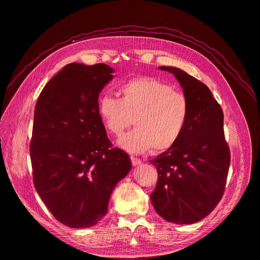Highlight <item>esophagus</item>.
<instances>
[{
  "label": "esophagus",
  "instance_id": "34e87169",
  "mask_svg": "<svg viewBox=\"0 0 260 260\" xmlns=\"http://www.w3.org/2000/svg\"><path fill=\"white\" fill-rule=\"evenodd\" d=\"M131 161H132V165L134 166V167H137V166H140L141 163H142V161L139 159V158H137V157H131Z\"/></svg>",
  "mask_w": 260,
  "mask_h": 260
}]
</instances>
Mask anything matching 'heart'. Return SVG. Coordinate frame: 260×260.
<instances>
[{
    "label": "heart",
    "mask_w": 260,
    "mask_h": 260,
    "mask_svg": "<svg viewBox=\"0 0 260 260\" xmlns=\"http://www.w3.org/2000/svg\"><path fill=\"white\" fill-rule=\"evenodd\" d=\"M121 98L101 94L97 109L106 131L120 136L133 123L136 128L119 140L131 153L152 148L165 152L180 140L189 118V102L181 92L153 77L134 78L119 89Z\"/></svg>",
    "instance_id": "obj_1"
}]
</instances>
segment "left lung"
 Returning a JSON list of instances; mask_svg holds the SVG:
<instances>
[{
	"instance_id": "1",
	"label": "left lung",
	"mask_w": 260,
	"mask_h": 260,
	"mask_svg": "<svg viewBox=\"0 0 260 260\" xmlns=\"http://www.w3.org/2000/svg\"><path fill=\"white\" fill-rule=\"evenodd\" d=\"M179 81L189 102V118L180 140L149 162L158 181L151 201L169 222L195 223L222 198L231 162L223 112L210 88L179 68L160 66Z\"/></svg>"
}]
</instances>
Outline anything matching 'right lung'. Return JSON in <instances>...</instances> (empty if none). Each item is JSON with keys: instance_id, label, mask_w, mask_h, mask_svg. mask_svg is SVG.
<instances>
[{"instance_id": "right-lung-1", "label": "right lung", "mask_w": 260, "mask_h": 260, "mask_svg": "<svg viewBox=\"0 0 260 260\" xmlns=\"http://www.w3.org/2000/svg\"><path fill=\"white\" fill-rule=\"evenodd\" d=\"M113 73L103 63L68 64L36 104L29 146L34 184L54 218L70 228L98 223L114 187L132 169L128 155L107 138L97 109Z\"/></svg>"}]
</instances>
